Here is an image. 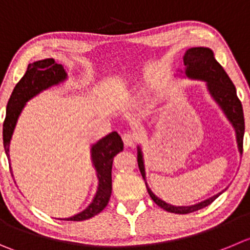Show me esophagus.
<instances>
[{
  "label": "esophagus",
  "instance_id": "obj_1",
  "mask_svg": "<svg viewBox=\"0 0 250 250\" xmlns=\"http://www.w3.org/2000/svg\"><path fill=\"white\" fill-rule=\"evenodd\" d=\"M123 141L126 146H134L137 141H139V137L134 132H125L123 135Z\"/></svg>",
  "mask_w": 250,
  "mask_h": 250
}]
</instances>
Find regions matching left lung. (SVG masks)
Masks as SVG:
<instances>
[{
	"label": "left lung",
	"mask_w": 250,
	"mask_h": 250,
	"mask_svg": "<svg viewBox=\"0 0 250 250\" xmlns=\"http://www.w3.org/2000/svg\"><path fill=\"white\" fill-rule=\"evenodd\" d=\"M184 65H185V72L189 77L199 78V80H204L208 82V88L210 91L211 96L213 97L216 102L220 104L221 108L223 109L225 114L229 121L233 125L234 130H236L237 135V144H238V148L241 153H243V136H244V115H243V108H242V103L239 98L237 97L236 87H234L233 82L230 81L226 71L223 70L222 66L215 60L213 58V52L208 47H191L188 50L184 55ZM137 163H139L140 172H141L142 178L146 183V178H145V167H144V159H142V153L139 149V154H137ZM147 191H148L149 196L152 200L159 206V208H165L168 212L173 213H190L194 211H198L200 208H206L210 204H212L216 199L221 195L217 194L212 198L208 199V200L199 203L196 205L191 206H173L170 204H167L166 201L161 200L157 198L156 195L151 191L148 187H147Z\"/></svg>",
	"instance_id": "8db88e82"
}]
</instances>
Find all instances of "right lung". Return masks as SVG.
Wrapping results in <instances>:
<instances>
[{
  "instance_id": "1",
  "label": "right lung",
  "mask_w": 250,
  "mask_h": 250,
  "mask_svg": "<svg viewBox=\"0 0 250 250\" xmlns=\"http://www.w3.org/2000/svg\"><path fill=\"white\" fill-rule=\"evenodd\" d=\"M66 78V72L62 65L56 62L54 59H45L28 65L24 76L14 87L11 97L7 103L6 118L3 121V146L8 157V145L13 132L17 118L22 111L25 102L46 89L50 85L58 84ZM124 144L118 132H111L108 136L102 139L92 147V159L96 167L97 175L99 179L98 191L93 201L84 211L72 217L65 218L67 221H83L93 217L101 212L110 199L111 195V168H113L114 157L123 151Z\"/></svg>"
}]
</instances>
